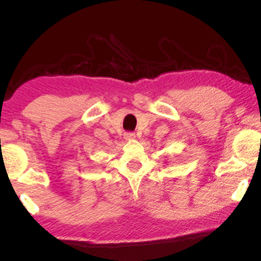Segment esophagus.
<instances>
[{"mask_svg":"<svg viewBox=\"0 0 261 261\" xmlns=\"http://www.w3.org/2000/svg\"><path fill=\"white\" fill-rule=\"evenodd\" d=\"M124 138H125L126 140H132V139L136 138V135L134 134V132H125V134H124Z\"/></svg>","mask_w":261,"mask_h":261,"instance_id":"1","label":"esophagus"}]
</instances>
